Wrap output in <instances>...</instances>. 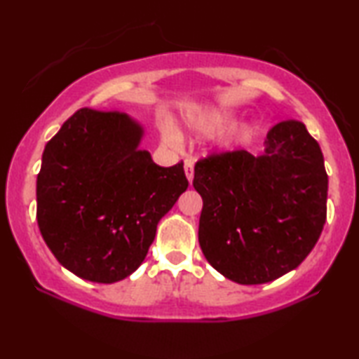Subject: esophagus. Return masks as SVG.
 <instances>
[{"label": "esophagus", "mask_w": 359, "mask_h": 359, "mask_svg": "<svg viewBox=\"0 0 359 359\" xmlns=\"http://www.w3.org/2000/svg\"><path fill=\"white\" fill-rule=\"evenodd\" d=\"M184 173H186V178L191 183L193 181V176H194V161L193 160H186L184 161Z\"/></svg>", "instance_id": "34e87169"}]
</instances>
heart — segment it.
Masks as SVG:
<instances>
[{
    "label": "heart",
    "instance_id": "1",
    "mask_svg": "<svg viewBox=\"0 0 359 359\" xmlns=\"http://www.w3.org/2000/svg\"><path fill=\"white\" fill-rule=\"evenodd\" d=\"M235 111L225 109V107H209V109H201L194 114L189 116L188 126L189 129L196 132L198 135H214L217 132H222L225 127L230 126L235 119ZM252 135V127L245 124L238 129H233L230 134L225 137L222 144L225 147H230L233 142H243ZM165 139L171 142V144H178L180 137L173 129L165 130Z\"/></svg>",
    "mask_w": 359,
    "mask_h": 359
}]
</instances>
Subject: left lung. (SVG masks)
Wrapping results in <instances>:
<instances>
[{
  "label": "left lung",
  "mask_w": 359,
  "mask_h": 359,
  "mask_svg": "<svg viewBox=\"0 0 359 359\" xmlns=\"http://www.w3.org/2000/svg\"><path fill=\"white\" fill-rule=\"evenodd\" d=\"M203 198L199 245L225 278L263 284L301 264L327 219L328 176L317 140L299 121L268 132L264 151H222L194 166Z\"/></svg>",
  "instance_id": "8db88e82"
}]
</instances>
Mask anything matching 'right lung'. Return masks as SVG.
I'll return each mask as SVG.
<instances>
[{
  "label": "right lung",
  "mask_w": 359,
  "mask_h": 359,
  "mask_svg": "<svg viewBox=\"0 0 359 359\" xmlns=\"http://www.w3.org/2000/svg\"><path fill=\"white\" fill-rule=\"evenodd\" d=\"M144 129L121 111L83 107L47 142L37 224L62 266L111 284L144 262L160 219L188 188L183 161L154 163Z\"/></svg>",
  "instance_id": "add662e5"
}]
</instances>
